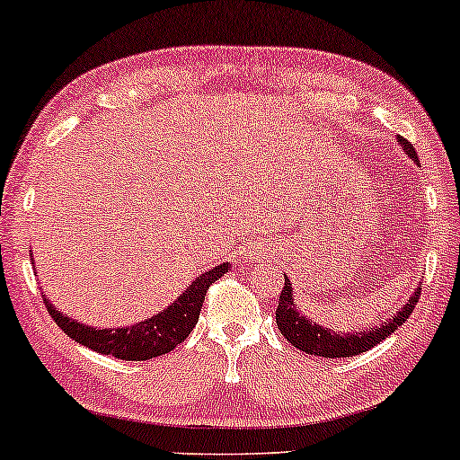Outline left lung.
Wrapping results in <instances>:
<instances>
[{"mask_svg": "<svg viewBox=\"0 0 460 460\" xmlns=\"http://www.w3.org/2000/svg\"><path fill=\"white\" fill-rule=\"evenodd\" d=\"M399 145L403 146L407 157H411L413 162L420 164L418 160V153L413 149L411 143H407L405 138L399 136ZM422 288L418 286L416 292L411 294V298L401 307L396 314L390 317V320L382 322V326L368 328L367 332H334L331 328H324L320 324H311V322L300 314L296 303H294L292 294V283L286 277V283H283V290L279 296V305H277V328H279L283 337L288 339V343H292L294 348L300 351H307L311 356H322V358H349V356L362 354V351H368L373 345L390 337L396 328L405 324L407 317L411 315L413 307H416L418 296H420Z\"/></svg>", "mask_w": 460, "mask_h": 460, "instance_id": "left-lung-1", "label": "left lung"}]
</instances>
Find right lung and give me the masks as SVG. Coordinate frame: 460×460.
I'll return each instance as SVG.
<instances>
[{
    "label": "right lung",
    "mask_w": 460,
    "mask_h": 460,
    "mask_svg": "<svg viewBox=\"0 0 460 460\" xmlns=\"http://www.w3.org/2000/svg\"><path fill=\"white\" fill-rule=\"evenodd\" d=\"M224 273H228V262L215 266V269L198 277L196 281H191V286L168 309L160 311L153 317H146L145 322H138V324L123 328L84 326L81 322L57 311L47 296H44V305H47L55 324L84 348L98 351V354L115 356V358L121 360H149L155 358V356L168 354L190 337L198 322V315H200L207 290Z\"/></svg>",
    "instance_id": "right-lung-1"
}]
</instances>
